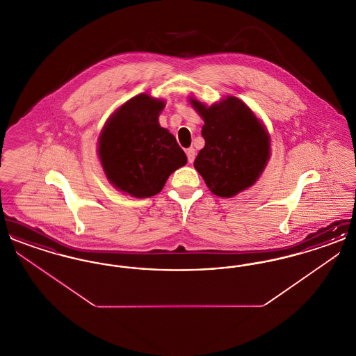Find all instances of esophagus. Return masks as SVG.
<instances>
[{"label": "esophagus", "instance_id": "esophagus-1", "mask_svg": "<svg viewBox=\"0 0 356 356\" xmlns=\"http://www.w3.org/2000/svg\"><path fill=\"white\" fill-rule=\"evenodd\" d=\"M195 156H196V153H195L193 148H188V149H186V157H188V161H189V163H192V161L195 160Z\"/></svg>", "mask_w": 356, "mask_h": 356}]
</instances>
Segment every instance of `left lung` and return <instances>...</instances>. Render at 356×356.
Returning a JSON list of instances; mask_svg holds the SVG:
<instances>
[{"label": "left lung", "mask_w": 356, "mask_h": 356, "mask_svg": "<svg viewBox=\"0 0 356 356\" xmlns=\"http://www.w3.org/2000/svg\"><path fill=\"white\" fill-rule=\"evenodd\" d=\"M189 102L204 120L205 145L193 165L209 191L232 197L254 186L271 154L270 135L263 122L234 96L211 106L193 97Z\"/></svg>", "instance_id": "left-lung-1"}]
</instances>
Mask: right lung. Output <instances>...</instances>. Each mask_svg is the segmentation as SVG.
Segmentation results:
<instances>
[{"label": "right lung", "instance_id": "1", "mask_svg": "<svg viewBox=\"0 0 356 356\" xmlns=\"http://www.w3.org/2000/svg\"><path fill=\"white\" fill-rule=\"evenodd\" d=\"M165 102L147 93L122 104L99 137V157L109 183L134 197L157 195L170 173L186 165L175 136L160 127Z\"/></svg>", "mask_w": 356, "mask_h": 356}]
</instances>
